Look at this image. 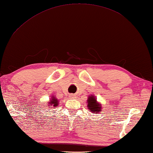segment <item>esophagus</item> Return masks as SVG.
<instances>
[{
  "label": "esophagus",
  "mask_w": 153,
  "mask_h": 153,
  "mask_svg": "<svg viewBox=\"0 0 153 153\" xmlns=\"http://www.w3.org/2000/svg\"><path fill=\"white\" fill-rule=\"evenodd\" d=\"M69 97L70 98H72V99H74V98H76V96L74 94H71L69 95Z\"/></svg>",
  "instance_id": "esophagus-1"
}]
</instances>
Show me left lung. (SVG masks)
I'll use <instances>...</instances> for the list:
<instances>
[{
	"instance_id": "obj_1",
	"label": "left lung",
	"mask_w": 153,
	"mask_h": 153,
	"mask_svg": "<svg viewBox=\"0 0 153 153\" xmlns=\"http://www.w3.org/2000/svg\"><path fill=\"white\" fill-rule=\"evenodd\" d=\"M86 104L88 109L92 113H100V111L102 110V104L97 101V99L96 98V96L94 95L88 96Z\"/></svg>"
}]
</instances>
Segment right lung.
<instances>
[{"label":"right lung","mask_w":153,"mask_h":153,"mask_svg":"<svg viewBox=\"0 0 153 153\" xmlns=\"http://www.w3.org/2000/svg\"><path fill=\"white\" fill-rule=\"evenodd\" d=\"M59 104V100L55 97L54 96H51V98L49 100V102L47 104V107L49 108H53L58 106V105Z\"/></svg>","instance_id":"1"}]
</instances>
